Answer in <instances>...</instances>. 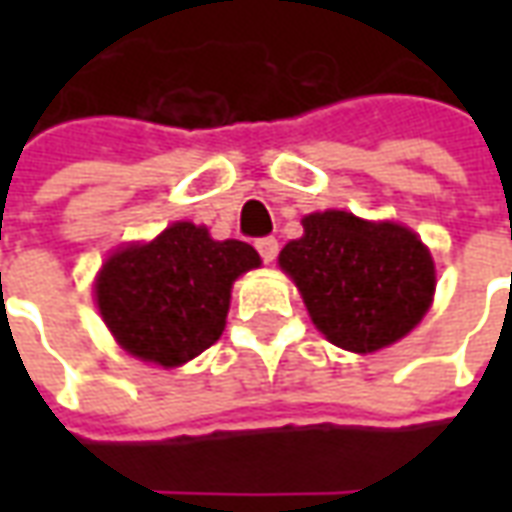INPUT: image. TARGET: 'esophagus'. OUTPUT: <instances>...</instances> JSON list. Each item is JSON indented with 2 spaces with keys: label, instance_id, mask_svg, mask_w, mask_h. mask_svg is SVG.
Segmentation results:
<instances>
[{
  "label": "esophagus",
  "instance_id": "esophagus-1",
  "mask_svg": "<svg viewBox=\"0 0 512 512\" xmlns=\"http://www.w3.org/2000/svg\"><path fill=\"white\" fill-rule=\"evenodd\" d=\"M255 246H257V252H260V257H263L266 263H271V260H274L279 252L277 238H260V241H255Z\"/></svg>",
  "mask_w": 512,
  "mask_h": 512
}]
</instances>
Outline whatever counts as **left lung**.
Returning a JSON list of instances; mask_svg holds the SVG:
<instances>
[{"mask_svg": "<svg viewBox=\"0 0 512 512\" xmlns=\"http://www.w3.org/2000/svg\"><path fill=\"white\" fill-rule=\"evenodd\" d=\"M312 323L345 351L370 354L406 337L428 312L436 271L417 235L354 213L304 219V238L279 252Z\"/></svg>", "mask_w": 512, "mask_h": 512, "instance_id": "1", "label": "left lung"}]
</instances>
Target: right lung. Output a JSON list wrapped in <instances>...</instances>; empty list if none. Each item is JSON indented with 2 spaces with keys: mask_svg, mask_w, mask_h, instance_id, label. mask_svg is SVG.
Instances as JSON below:
<instances>
[{
  "mask_svg": "<svg viewBox=\"0 0 512 512\" xmlns=\"http://www.w3.org/2000/svg\"><path fill=\"white\" fill-rule=\"evenodd\" d=\"M260 255L178 222L156 241L120 249L95 282L98 310L128 354L161 367L189 362L224 332L230 288Z\"/></svg>",
  "mask_w": 512,
  "mask_h": 512,
  "instance_id": "add662e5",
  "label": "right lung"
}]
</instances>
